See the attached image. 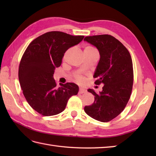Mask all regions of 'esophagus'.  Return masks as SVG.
Returning a JSON list of instances; mask_svg holds the SVG:
<instances>
[{"instance_id": "34e87169", "label": "esophagus", "mask_w": 156, "mask_h": 156, "mask_svg": "<svg viewBox=\"0 0 156 156\" xmlns=\"http://www.w3.org/2000/svg\"><path fill=\"white\" fill-rule=\"evenodd\" d=\"M85 92H87V90H86V89L83 88H80V89H79V94H83L85 93Z\"/></svg>"}]
</instances>
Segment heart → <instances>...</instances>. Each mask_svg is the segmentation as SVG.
I'll list each match as a JSON object with an SVG mask.
<instances>
[{
	"label": "heart",
	"mask_w": 156,
	"mask_h": 156,
	"mask_svg": "<svg viewBox=\"0 0 156 156\" xmlns=\"http://www.w3.org/2000/svg\"><path fill=\"white\" fill-rule=\"evenodd\" d=\"M96 49L95 48H94L93 47H92V46H87V47L84 48V52H87V51H90L92 50H94ZM74 80L78 82V83H83L84 82V78L82 76V75H80V74H78V73H75L74 74Z\"/></svg>",
	"instance_id": "b5f03b06"
}]
</instances>
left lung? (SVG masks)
I'll return each mask as SVG.
<instances>
[{"instance_id": "8db88e82", "label": "left lung", "mask_w": 156, "mask_h": 156, "mask_svg": "<svg viewBox=\"0 0 156 156\" xmlns=\"http://www.w3.org/2000/svg\"><path fill=\"white\" fill-rule=\"evenodd\" d=\"M84 40L99 51L101 58L94 75L97 78L94 84H104L99 94L88 89L94 101L86 106L84 111L96 120L108 122L124 110L130 98L133 84L132 59L127 49L112 35L87 36Z\"/></svg>"}]
</instances>
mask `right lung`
Wrapping results in <instances>:
<instances>
[{"label": "right lung", "instance_id": "add662e5", "mask_svg": "<svg viewBox=\"0 0 156 156\" xmlns=\"http://www.w3.org/2000/svg\"><path fill=\"white\" fill-rule=\"evenodd\" d=\"M84 37L61 31L47 32L33 40L23 54L19 66V83L29 105L41 115L60 113L68 99L78 94L76 84L60 83L57 87L53 76L67 49Z\"/></svg>", "mask_w": 156, "mask_h": 156}]
</instances>
